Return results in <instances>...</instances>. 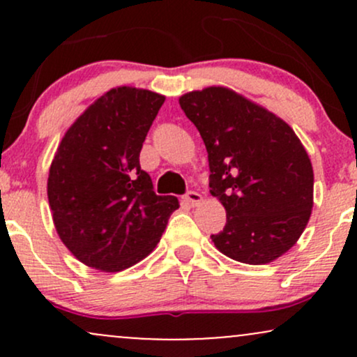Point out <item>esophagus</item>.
Segmentation results:
<instances>
[{
    "label": "esophagus",
    "instance_id": "obj_1",
    "mask_svg": "<svg viewBox=\"0 0 357 357\" xmlns=\"http://www.w3.org/2000/svg\"><path fill=\"white\" fill-rule=\"evenodd\" d=\"M183 199H184V203L190 204V206H198V204L203 202V196L196 191H190L184 195Z\"/></svg>",
    "mask_w": 357,
    "mask_h": 357
}]
</instances>
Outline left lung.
Returning a JSON list of instances; mask_svg holds the SVG:
<instances>
[{"label":"left lung","instance_id":"obj_1","mask_svg":"<svg viewBox=\"0 0 357 357\" xmlns=\"http://www.w3.org/2000/svg\"><path fill=\"white\" fill-rule=\"evenodd\" d=\"M179 105L206 146L210 192L227 210L215 247L241 264L277 260L301 238L314 206L312 162L301 139L228 87L192 90Z\"/></svg>","mask_w":357,"mask_h":357}]
</instances>
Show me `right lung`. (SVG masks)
<instances>
[{"label":"right lung","instance_id":"add662e5","mask_svg":"<svg viewBox=\"0 0 357 357\" xmlns=\"http://www.w3.org/2000/svg\"><path fill=\"white\" fill-rule=\"evenodd\" d=\"M166 97L146 89H110L61 137L47 192L60 240L82 264L121 272L155 248L176 196H158L139 154Z\"/></svg>","mask_w":357,"mask_h":357}]
</instances>
